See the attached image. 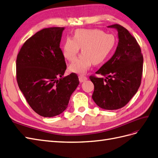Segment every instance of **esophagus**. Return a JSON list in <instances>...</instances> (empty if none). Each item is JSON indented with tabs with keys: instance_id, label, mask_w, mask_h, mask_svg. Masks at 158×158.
<instances>
[{
	"instance_id": "1",
	"label": "esophagus",
	"mask_w": 158,
	"mask_h": 158,
	"mask_svg": "<svg viewBox=\"0 0 158 158\" xmlns=\"http://www.w3.org/2000/svg\"><path fill=\"white\" fill-rule=\"evenodd\" d=\"M79 81L81 83H83L84 81H87V77H85V76L82 75H80L79 76Z\"/></svg>"
}]
</instances>
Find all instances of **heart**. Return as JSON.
Masks as SVG:
<instances>
[{
  "mask_svg": "<svg viewBox=\"0 0 158 158\" xmlns=\"http://www.w3.org/2000/svg\"><path fill=\"white\" fill-rule=\"evenodd\" d=\"M115 43V37L112 34L96 29H79L75 30L73 39L67 37L64 40L62 52L64 58L73 61L81 48L83 53L70 64L69 69L83 74L93 63H102L114 50Z\"/></svg>",
  "mask_w": 158,
  "mask_h": 158,
  "instance_id": "obj_1",
  "label": "heart"
}]
</instances>
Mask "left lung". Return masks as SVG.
Masks as SVG:
<instances>
[{
  "instance_id": "left-lung-1",
  "label": "left lung",
  "mask_w": 158,
  "mask_h": 158,
  "mask_svg": "<svg viewBox=\"0 0 158 158\" xmlns=\"http://www.w3.org/2000/svg\"><path fill=\"white\" fill-rule=\"evenodd\" d=\"M118 32L119 42L112 57L95 73L105 78L90 76L94 85L92 99L107 110L124 107L140 86L143 71V55L136 39L118 24L108 26Z\"/></svg>"
}]
</instances>
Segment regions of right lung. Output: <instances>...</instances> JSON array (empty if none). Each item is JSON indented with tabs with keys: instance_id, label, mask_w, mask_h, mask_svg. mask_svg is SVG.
<instances>
[{
	"instance_id": "right-lung-1",
	"label": "right lung",
	"mask_w": 158,
	"mask_h": 158,
	"mask_svg": "<svg viewBox=\"0 0 158 158\" xmlns=\"http://www.w3.org/2000/svg\"><path fill=\"white\" fill-rule=\"evenodd\" d=\"M64 27L46 28L23 44L17 58V80L31 107L44 118L66 110L79 84L74 73L63 77L67 65L60 43Z\"/></svg>"
}]
</instances>
